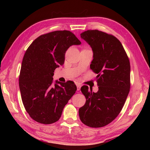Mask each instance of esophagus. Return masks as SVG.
<instances>
[{"label": "esophagus", "instance_id": "esophagus-1", "mask_svg": "<svg viewBox=\"0 0 150 150\" xmlns=\"http://www.w3.org/2000/svg\"><path fill=\"white\" fill-rule=\"evenodd\" d=\"M76 85H77V91H79L81 90V85L79 83H77L76 84Z\"/></svg>", "mask_w": 150, "mask_h": 150}]
</instances>
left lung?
<instances>
[{
    "label": "left lung",
    "instance_id": "1",
    "mask_svg": "<svg viewBox=\"0 0 150 150\" xmlns=\"http://www.w3.org/2000/svg\"><path fill=\"white\" fill-rule=\"evenodd\" d=\"M81 37L93 51L90 68L98 74V90L81 88L86 100L79 108V117L85 125L100 128L112 122L125 103L130 88L129 60L122 44L111 35L88 30Z\"/></svg>",
    "mask_w": 150,
    "mask_h": 150
}]
</instances>
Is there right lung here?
I'll list each match as a JSON object with an SVG mask.
<instances>
[{
	"label": "right lung",
	"instance_id": "add662e5",
	"mask_svg": "<svg viewBox=\"0 0 150 150\" xmlns=\"http://www.w3.org/2000/svg\"><path fill=\"white\" fill-rule=\"evenodd\" d=\"M81 44L69 31H55L42 35L28 47L22 60L20 76L22 100L28 113L37 122H57L77 86L73 81L53 84L55 69L64 62L70 46Z\"/></svg>",
	"mask_w": 150,
	"mask_h": 150
}]
</instances>
